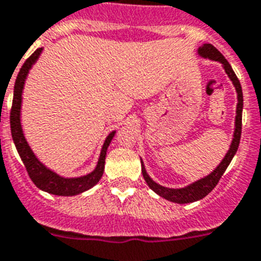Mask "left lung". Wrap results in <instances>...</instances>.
Here are the masks:
<instances>
[{"label": "left lung", "instance_id": "1", "mask_svg": "<svg viewBox=\"0 0 261 261\" xmlns=\"http://www.w3.org/2000/svg\"><path fill=\"white\" fill-rule=\"evenodd\" d=\"M198 55L201 58L210 59V60H214V62L221 63L225 72L227 73V76L230 77V80L234 84L235 90L238 93V105H237V117H235V130H234V137H232V142L230 144V148H228L227 153L225 155L223 160L219 163V165L210 174L205 176L203 178H199V180L194 181L192 184H189L188 187L178 188V189H173V188H167L163 187V185H159L158 182L149 177L148 173H147L146 168H144V164L140 159V163H142V173H143V177L146 180L147 185H148L151 189L155 192L156 194H159L163 198L168 199L171 202L176 203H190L196 202L198 199H202L203 197H206L207 194L212 192L215 188V185L218 184V181L221 180L222 174L225 173V171L227 169L228 164L231 163L234 155L237 153L238 147H239L240 142V135H242V112H243V92H242V87H240V83L238 80L237 74L232 71L231 65L228 64V62L225 59V56L222 55L218 49L215 48L213 44L209 43H205L203 46L199 47L197 49Z\"/></svg>", "mask_w": 261, "mask_h": 261}]
</instances>
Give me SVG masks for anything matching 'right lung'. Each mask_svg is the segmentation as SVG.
Segmentation results:
<instances>
[{
	"label": "right lung",
	"instance_id": "add662e5",
	"mask_svg": "<svg viewBox=\"0 0 261 261\" xmlns=\"http://www.w3.org/2000/svg\"><path fill=\"white\" fill-rule=\"evenodd\" d=\"M43 48H38L30 58L27 59L24 64L22 65L21 71L18 73L17 80L14 85V96H13V106H11L10 112V128H11V137L14 140L15 148L18 153L21 156L22 162H23L26 171L33 180L34 184L39 189L44 190L47 193L55 194V196H76L80 194L85 190L90 189L101 180L105 169V158L108 147L114 138L115 131H112L109 134L108 138L103 142L102 149L99 153L98 162H97L96 168L93 169L90 173L80 177H63L56 172L51 171L47 168L46 165L40 163V160L33 152L31 147L27 143L26 138L23 135L21 124V108H22V92H23L24 81L26 77L30 72L31 67L36 63L42 54Z\"/></svg>",
	"mask_w": 261,
	"mask_h": 261
}]
</instances>
